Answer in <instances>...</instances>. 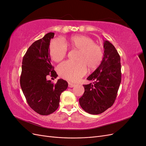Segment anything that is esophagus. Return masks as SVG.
I'll return each instance as SVG.
<instances>
[{"instance_id": "esophagus-1", "label": "esophagus", "mask_w": 146, "mask_h": 146, "mask_svg": "<svg viewBox=\"0 0 146 146\" xmlns=\"http://www.w3.org/2000/svg\"><path fill=\"white\" fill-rule=\"evenodd\" d=\"M75 86V84L71 83V82H68V86L69 88H72Z\"/></svg>"}]
</instances>
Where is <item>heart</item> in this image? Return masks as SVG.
Here are the masks:
<instances>
[{"label": "heart", "mask_w": 146, "mask_h": 146, "mask_svg": "<svg viewBox=\"0 0 146 146\" xmlns=\"http://www.w3.org/2000/svg\"><path fill=\"white\" fill-rule=\"evenodd\" d=\"M70 44L74 48L80 50L78 62L67 61L58 65L57 70L60 76L72 82L78 80L86 73V66L90 69L97 68L102 63L104 52L102 48L95 44L91 38L83 35H76L70 38ZM67 54V47L62 38L53 40L50 45V55L55 61L63 59Z\"/></svg>", "instance_id": "heart-1"}]
</instances>
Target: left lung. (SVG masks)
<instances>
[{"mask_svg":"<svg viewBox=\"0 0 146 146\" xmlns=\"http://www.w3.org/2000/svg\"><path fill=\"white\" fill-rule=\"evenodd\" d=\"M104 48L102 63L87 78L92 83L83 85L85 92L79 99L82 109L91 114H100L111 107L121 82L120 56L108 41L104 40Z\"/></svg>","mask_w":146,"mask_h":146,"instance_id":"8db88e82","label":"left lung"}]
</instances>
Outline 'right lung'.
<instances>
[{"instance_id":"obj_1","label":"right lung","mask_w":146,"mask_h":146,"mask_svg":"<svg viewBox=\"0 0 146 146\" xmlns=\"http://www.w3.org/2000/svg\"><path fill=\"white\" fill-rule=\"evenodd\" d=\"M54 33H47L35 41L24 55L20 78L21 89L29 105L41 115H48L59 107L60 95L68 86V82L58 79L54 84L47 76L58 75L50 63V41Z\"/></svg>"}]
</instances>
